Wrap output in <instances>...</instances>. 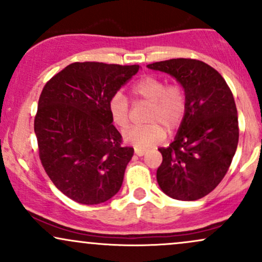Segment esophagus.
Returning a JSON list of instances; mask_svg holds the SVG:
<instances>
[{"mask_svg":"<svg viewBox=\"0 0 262 262\" xmlns=\"http://www.w3.org/2000/svg\"><path fill=\"white\" fill-rule=\"evenodd\" d=\"M134 152H135V155L143 156L144 154H145V150H143V149H135Z\"/></svg>","mask_w":262,"mask_h":262,"instance_id":"1","label":"esophagus"}]
</instances>
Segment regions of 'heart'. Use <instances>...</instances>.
Masks as SVG:
<instances>
[{
  "instance_id": "1",
  "label": "heart",
  "mask_w": 262,
  "mask_h": 262,
  "mask_svg": "<svg viewBox=\"0 0 262 262\" xmlns=\"http://www.w3.org/2000/svg\"><path fill=\"white\" fill-rule=\"evenodd\" d=\"M134 100L150 103L145 125H132L123 132V139L138 149H148L161 141L165 129L176 130L185 118L187 95L180 83L166 85L156 76H144L132 86ZM108 112L117 127L124 128L129 123L130 106L121 92L113 93L108 101Z\"/></svg>"
}]
</instances>
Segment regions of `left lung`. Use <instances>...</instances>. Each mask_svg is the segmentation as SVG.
Returning a JSON list of instances; mask_svg holds the SVG:
<instances>
[{
	"label": "left lung",
	"mask_w": 262,
	"mask_h": 262,
	"mask_svg": "<svg viewBox=\"0 0 262 262\" xmlns=\"http://www.w3.org/2000/svg\"><path fill=\"white\" fill-rule=\"evenodd\" d=\"M148 68L175 77L187 95L175 140L159 149L156 180L171 198L200 200L223 180L235 154L239 125L233 93L222 75L200 60L170 59Z\"/></svg>",
	"instance_id": "1"
}]
</instances>
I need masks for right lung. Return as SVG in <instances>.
<instances>
[{"mask_svg": "<svg viewBox=\"0 0 262 262\" xmlns=\"http://www.w3.org/2000/svg\"><path fill=\"white\" fill-rule=\"evenodd\" d=\"M138 70L74 62L45 83L34 118L39 158L55 187L75 202H106L121 189L134 149L121 145L108 101Z\"/></svg>", "mask_w": 262, "mask_h": 262, "instance_id": "right-lung-1", "label": "right lung"}]
</instances>
